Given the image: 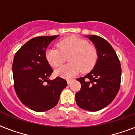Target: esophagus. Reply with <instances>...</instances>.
Segmentation results:
<instances>
[{
	"label": "esophagus",
	"mask_w": 135,
	"mask_h": 135,
	"mask_svg": "<svg viewBox=\"0 0 135 135\" xmlns=\"http://www.w3.org/2000/svg\"><path fill=\"white\" fill-rule=\"evenodd\" d=\"M72 80H73L72 79H67V80H66V81H67V83L69 84V85L70 83H71V81Z\"/></svg>",
	"instance_id": "34e87169"
}]
</instances>
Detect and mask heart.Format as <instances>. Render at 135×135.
Returning <instances> with one entry per match:
<instances>
[{
    "mask_svg": "<svg viewBox=\"0 0 135 135\" xmlns=\"http://www.w3.org/2000/svg\"><path fill=\"white\" fill-rule=\"evenodd\" d=\"M56 48L49 47L46 50V59L51 66L57 68L68 57L69 63L55 71L56 75L69 78L82 71L91 70L98 59V51L94 45L77 36H71L57 44Z\"/></svg>",
    "mask_w": 135,
    "mask_h": 135,
    "instance_id": "1",
    "label": "heart"
}]
</instances>
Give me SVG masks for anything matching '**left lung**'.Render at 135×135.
<instances>
[{
    "label": "left lung",
    "instance_id": "8db88e82",
    "mask_svg": "<svg viewBox=\"0 0 135 135\" xmlns=\"http://www.w3.org/2000/svg\"><path fill=\"white\" fill-rule=\"evenodd\" d=\"M87 37L95 45L98 58L92 71L77 79L81 88L75 94V100L82 109L96 112L111 103L117 96L121 85V67L115 50L105 39L96 35Z\"/></svg>",
    "mask_w": 135,
    "mask_h": 135
}]
</instances>
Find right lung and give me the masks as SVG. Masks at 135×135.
<instances>
[{
	"instance_id": "add662e5",
	"label": "right lung",
	"mask_w": 135,
	"mask_h": 135,
	"mask_svg": "<svg viewBox=\"0 0 135 135\" xmlns=\"http://www.w3.org/2000/svg\"><path fill=\"white\" fill-rule=\"evenodd\" d=\"M59 35L32 38L14 55L12 64L14 87L21 103L34 111L41 112L57 104L66 80L57 77L49 80L53 72L46 59V50Z\"/></svg>"
}]
</instances>
